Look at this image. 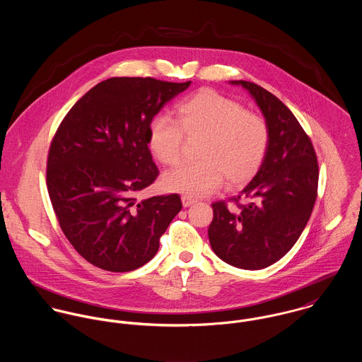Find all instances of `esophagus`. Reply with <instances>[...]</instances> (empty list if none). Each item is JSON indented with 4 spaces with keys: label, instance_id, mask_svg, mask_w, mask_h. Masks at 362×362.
I'll return each instance as SVG.
<instances>
[{
    "label": "esophagus",
    "instance_id": "esophagus-1",
    "mask_svg": "<svg viewBox=\"0 0 362 362\" xmlns=\"http://www.w3.org/2000/svg\"><path fill=\"white\" fill-rule=\"evenodd\" d=\"M181 201H182L184 207L191 206V205H194V204L197 202L194 198H191V197H188V195H182V197H181Z\"/></svg>",
    "mask_w": 362,
    "mask_h": 362
}]
</instances>
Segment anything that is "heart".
I'll list each match as a JSON object with an SVG mask.
<instances>
[{"mask_svg":"<svg viewBox=\"0 0 362 362\" xmlns=\"http://www.w3.org/2000/svg\"><path fill=\"white\" fill-rule=\"evenodd\" d=\"M184 136L201 139L197 163L180 165L163 175L168 191L206 195L221 187L237 189L259 171L269 148L267 121L243 104L204 89L178 104L175 121L158 115L149 125L148 144L156 158L175 165L182 156Z\"/></svg>","mask_w":362,"mask_h":362,"instance_id":"heart-1","label":"heart"}]
</instances>
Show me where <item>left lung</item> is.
Segmentation results:
<instances>
[{
	"instance_id": "obj_1",
	"label": "left lung",
	"mask_w": 362,
	"mask_h": 362,
	"mask_svg": "<svg viewBox=\"0 0 362 362\" xmlns=\"http://www.w3.org/2000/svg\"><path fill=\"white\" fill-rule=\"evenodd\" d=\"M231 83L255 99L269 125V148L252 181L230 199L235 210L224 201L211 204L207 235L221 260L259 270L283 258L304 231L317 195L319 167L310 136L286 104L257 83Z\"/></svg>"
}]
</instances>
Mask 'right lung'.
Segmentation results:
<instances>
[{
  "mask_svg": "<svg viewBox=\"0 0 362 362\" xmlns=\"http://www.w3.org/2000/svg\"><path fill=\"white\" fill-rule=\"evenodd\" d=\"M189 82L110 78L68 111L52 138L47 189L66 240L89 263L131 272L153 258L181 210L178 194L138 201L158 170L149 151L153 117Z\"/></svg>",
  "mask_w": 362,
  "mask_h": 362,
  "instance_id": "add662e5",
  "label": "right lung"
}]
</instances>
